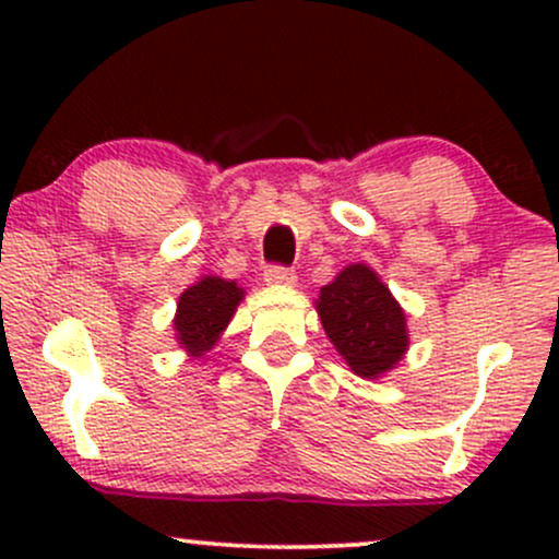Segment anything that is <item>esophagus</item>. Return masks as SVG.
I'll list each match as a JSON object with an SVG mask.
<instances>
[{
  "label": "esophagus",
  "mask_w": 559,
  "mask_h": 559,
  "mask_svg": "<svg viewBox=\"0 0 559 559\" xmlns=\"http://www.w3.org/2000/svg\"><path fill=\"white\" fill-rule=\"evenodd\" d=\"M265 281L271 286H292L294 281H297V273L292 271V267H284V265H271L265 271Z\"/></svg>",
  "instance_id": "1"
}]
</instances>
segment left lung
I'll return each instance as SVG.
<instances>
[{
  "mask_svg": "<svg viewBox=\"0 0 559 559\" xmlns=\"http://www.w3.org/2000/svg\"><path fill=\"white\" fill-rule=\"evenodd\" d=\"M316 307L336 352L360 378H381L407 352L404 310L362 262L344 267L320 288Z\"/></svg>",
  "mask_w": 559,
  "mask_h": 559,
  "instance_id": "left-lung-1",
  "label": "left lung"
}]
</instances>
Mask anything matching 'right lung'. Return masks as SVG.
Masks as SVG:
<instances>
[{"mask_svg": "<svg viewBox=\"0 0 559 559\" xmlns=\"http://www.w3.org/2000/svg\"><path fill=\"white\" fill-rule=\"evenodd\" d=\"M241 299L243 288L236 286V281L217 278V275H204L194 286L186 288L178 297L176 320H173L178 344H183L191 357H202L204 352L213 349Z\"/></svg>", "mask_w": 559, "mask_h": 559, "instance_id": "obj_1", "label": "right lung"}]
</instances>
